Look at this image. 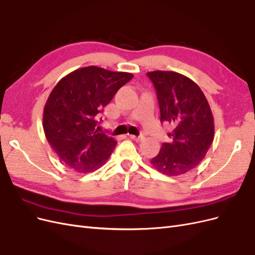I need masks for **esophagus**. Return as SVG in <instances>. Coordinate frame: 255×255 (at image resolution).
Returning a JSON list of instances; mask_svg holds the SVG:
<instances>
[{
  "label": "esophagus",
  "mask_w": 255,
  "mask_h": 255,
  "mask_svg": "<svg viewBox=\"0 0 255 255\" xmlns=\"http://www.w3.org/2000/svg\"><path fill=\"white\" fill-rule=\"evenodd\" d=\"M130 139L136 140V141H141L143 139V136H135V135H128Z\"/></svg>",
  "instance_id": "1"
}]
</instances>
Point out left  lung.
Listing matches in <instances>:
<instances>
[{
    "label": "left lung",
    "instance_id": "1",
    "mask_svg": "<svg viewBox=\"0 0 255 255\" xmlns=\"http://www.w3.org/2000/svg\"><path fill=\"white\" fill-rule=\"evenodd\" d=\"M156 90L160 122L173 129L155 157L150 161L161 173L180 175L196 168L214 140V118L198 85L173 71L146 73Z\"/></svg>",
    "mask_w": 255,
    "mask_h": 255
}]
</instances>
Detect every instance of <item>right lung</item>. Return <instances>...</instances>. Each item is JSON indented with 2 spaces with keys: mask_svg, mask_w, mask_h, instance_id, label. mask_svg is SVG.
<instances>
[{
  "mask_svg": "<svg viewBox=\"0 0 255 255\" xmlns=\"http://www.w3.org/2000/svg\"><path fill=\"white\" fill-rule=\"evenodd\" d=\"M133 76L89 66L69 73L53 88L43 110V129L68 167L87 173L110 158L117 141L98 132V118Z\"/></svg>",
  "mask_w": 255,
  "mask_h": 255,
  "instance_id": "right-lung-1",
  "label": "right lung"
}]
</instances>
